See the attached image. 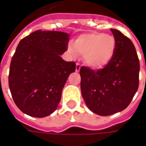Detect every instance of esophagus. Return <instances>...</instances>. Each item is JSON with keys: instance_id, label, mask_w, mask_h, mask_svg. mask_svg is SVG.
Segmentation results:
<instances>
[{"instance_id": "obj_1", "label": "esophagus", "mask_w": 146, "mask_h": 146, "mask_svg": "<svg viewBox=\"0 0 146 146\" xmlns=\"http://www.w3.org/2000/svg\"><path fill=\"white\" fill-rule=\"evenodd\" d=\"M80 65L79 63L76 64V72H80Z\"/></svg>"}]
</instances>
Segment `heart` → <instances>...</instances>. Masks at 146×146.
Wrapping results in <instances>:
<instances>
[{
    "mask_svg": "<svg viewBox=\"0 0 146 146\" xmlns=\"http://www.w3.org/2000/svg\"><path fill=\"white\" fill-rule=\"evenodd\" d=\"M67 50L73 57L76 53L83 55L84 63L90 68L102 69L113 60L116 51V40L110 34L85 33L78 36L73 45H68Z\"/></svg>",
    "mask_w": 146,
    "mask_h": 146,
    "instance_id": "heart-1",
    "label": "heart"
}]
</instances>
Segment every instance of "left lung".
I'll use <instances>...</instances> for the list:
<instances>
[{
    "instance_id": "obj_1",
    "label": "left lung",
    "mask_w": 146,
    "mask_h": 146,
    "mask_svg": "<svg viewBox=\"0 0 146 146\" xmlns=\"http://www.w3.org/2000/svg\"><path fill=\"white\" fill-rule=\"evenodd\" d=\"M116 40L113 60L98 71L82 66L80 89L92 112L110 116L128 106L138 88L140 64L131 40L121 32L110 29Z\"/></svg>"
}]
</instances>
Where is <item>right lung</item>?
I'll return each instance as SVG.
<instances>
[{
  "label": "right lung",
  "instance_id": "obj_1",
  "mask_svg": "<svg viewBox=\"0 0 146 146\" xmlns=\"http://www.w3.org/2000/svg\"><path fill=\"white\" fill-rule=\"evenodd\" d=\"M69 33L36 30L19 43L11 58L8 84L17 107L27 115L45 117L54 113L76 63L62 59Z\"/></svg>",
  "mask_w": 146,
  "mask_h": 146
}]
</instances>
